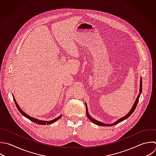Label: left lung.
Returning <instances> with one entry per match:
<instances>
[{"label":"left lung","instance_id":"obj_1","mask_svg":"<svg viewBox=\"0 0 156 156\" xmlns=\"http://www.w3.org/2000/svg\"><path fill=\"white\" fill-rule=\"evenodd\" d=\"M141 90H142V80H141H141H140V93H139V94H138V96H137V98H136V100H135V103H134V104H133L132 108L131 110H130L129 113H128V114H127L126 116H123L122 118H121L120 119H119L118 120H117L115 122H114V123H113V124H108L103 123V122H102L98 121H97V120L93 119V118H91V116L88 114V110H87V105H86V113H87V115L88 118L90 119V121H91L92 122H93L94 124H96V125L101 126H115V125L118 124L119 122H120L124 121V119H127V118L129 116H130L132 115V113L134 112V110H135V108H136V105H137V104H138V100H139V98H140V96L141 93Z\"/></svg>","mask_w":156,"mask_h":156}]
</instances>
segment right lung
Wrapping results in <instances>:
<instances>
[{
  "label": "right lung",
  "instance_id": "add662e5",
  "mask_svg": "<svg viewBox=\"0 0 156 156\" xmlns=\"http://www.w3.org/2000/svg\"><path fill=\"white\" fill-rule=\"evenodd\" d=\"M13 100H14V102H15V104H16V107H17V108L18 109V110L20 111V112L23 115H24L25 117H26L27 118H28L29 119H30V121H32V122H35V123H37V124H41V125H46V124H52V123H53V122H54L55 121H57L58 119H60V118H61V116H62V115H60V116H58V118H56L55 119H53V120H52V121H41V120H38V119H36V118H32V117H30V116H29V115H27L26 113H25L21 109V108L20 107V106L18 105V104H17V102H16V100H15V97L13 96Z\"/></svg>",
  "mask_w": 156,
  "mask_h": 156
}]
</instances>
